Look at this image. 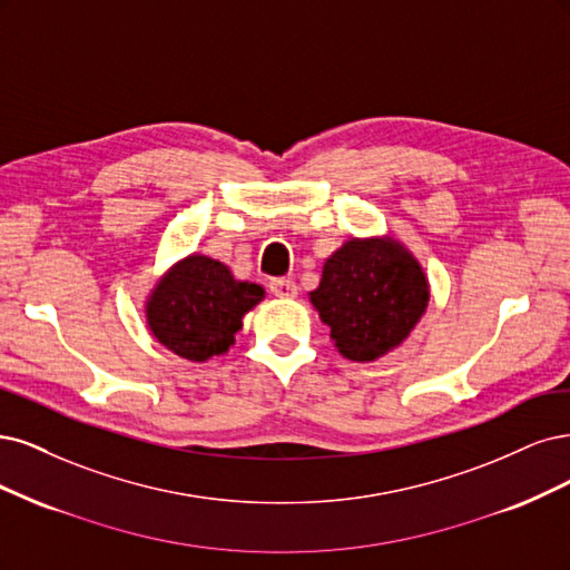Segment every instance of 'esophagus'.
Returning a JSON list of instances; mask_svg holds the SVG:
<instances>
[{"instance_id":"34e87169","label":"esophagus","mask_w":570,"mask_h":570,"mask_svg":"<svg viewBox=\"0 0 570 570\" xmlns=\"http://www.w3.org/2000/svg\"><path fill=\"white\" fill-rule=\"evenodd\" d=\"M269 291H272L277 298H296V296H298L296 282L288 279V277L272 279V282H269Z\"/></svg>"}]
</instances>
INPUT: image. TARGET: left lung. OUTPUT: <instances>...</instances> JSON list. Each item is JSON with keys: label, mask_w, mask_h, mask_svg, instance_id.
Listing matches in <instances>:
<instances>
[{"label": "left lung", "mask_w": 570, "mask_h": 570, "mask_svg": "<svg viewBox=\"0 0 570 570\" xmlns=\"http://www.w3.org/2000/svg\"><path fill=\"white\" fill-rule=\"evenodd\" d=\"M343 357L370 362L410 336L429 303V284L412 255L385 238H353L324 263L309 293Z\"/></svg>", "instance_id": "1"}]
</instances>
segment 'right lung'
<instances>
[{"instance_id": "obj_1", "label": "right lung", "mask_w": 570, "mask_h": 570, "mask_svg": "<svg viewBox=\"0 0 570 570\" xmlns=\"http://www.w3.org/2000/svg\"><path fill=\"white\" fill-rule=\"evenodd\" d=\"M263 296V286L236 282L223 263L189 255L154 288L146 320L168 351L206 362L229 351L242 317Z\"/></svg>"}]
</instances>
